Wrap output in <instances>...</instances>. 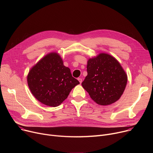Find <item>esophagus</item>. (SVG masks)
I'll return each instance as SVG.
<instances>
[{
    "label": "esophagus",
    "instance_id": "34e87169",
    "mask_svg": "<svg viewBox=\"0 0 153 153\" xmlns=\"http://www.w3.org/2000/svg\"><path fill=\"white\" fill-rule=\"evenodd\" d=\"M78 80L79 81V82H80V83H81L82 82V79H81V78H78Z\"/></svg>",
    "mask_w": 153,
    "mask_h": 153
}]
</instances>
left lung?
I'll use <instances>...</instances> for the list:
<instances>
[{
    "label": "left lung",
    "instance_id": "left-lung-1",
    "mask_svg": "<svg viewBox=\"0 0 153 153\" xmlns=\"http://www.w3.org/2000/svg\"><path fill=\"white\" fill-rule=\"evenodd\" d=\"M83 88L97 104L108 105L117 101L127 83V75L120 63L113 56L100 53L89 59Z\"/></svg>",
    "mask_w": 153,
    "mask_h": 153
}]
</instances>
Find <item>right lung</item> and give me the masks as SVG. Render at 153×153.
I'll list each match as a JSON object with an SVG mask.
<instances>
[{
	"label": "right lung",
	"instance_id": "add662e5",
	"mask_svg": "<svg viewBox=\"0 0 153 153\" xmlns=\"http://www.w3.org/2000/svg\"><path fill=\"white\" fill-rule=\"evenodd\" d=\"M27 82L35 98L53 107L60 105L80 83L72 76L70 69L64 66L57 53H49L41 59L29 71Z\"/></svg>",
	"mask_w": 153,
	"mask_h": 153
}]
</instances>
